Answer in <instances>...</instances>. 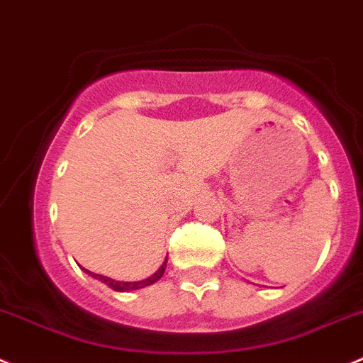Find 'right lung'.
I'll return each instance as SVG.
<instances>
[{
	"mask_svg": "<svg viewBox=\"0 0 363 363\" xmlns=\"http://www.w3.org/2000/svg\"><path fill=\"white\" fill-rule=\"evenodd\" d=\"M164 269H167V260H164L163 264H161L160 269L154 273L152 277H149V279L145 280H140V282H118V280H113V279H108V277H103V275H96V273H92V271L84 269V273H88L90 277H94V279L101 280L103 284H106L108 287H111L113 291H118V293H125V291H135V289H142V287H147L150 286V284L157 282V280L163 277Z\"/></svg>",
	"mask_w": 363,
	"mask_h": 363,
	"instance_id": "obj_1",
	"label": "right lung"
}]
</instances>
